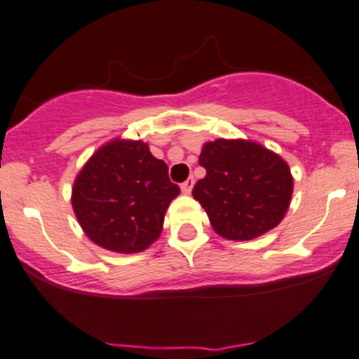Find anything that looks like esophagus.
I'll use <instances>...</instances> for the list:
<instances>
[{
	"instance_id": "34e87169",
	"label": "esophagus",
	"mask_w": 359,
	"mask_h": 359,
	"mask_svg": "<svg viewBox=\"0 0 359 359\" xmlns=\"http://www.w3.org/2000/svg\"><path fill=\"white\" fill-rule=\"evenodd\" d=\"M193 184H195V179H193V177H189V179H187L186 182H184L182 186H180V189H182L184 195H189L191 189H193Z\"/></svg>"
}]
</instances>
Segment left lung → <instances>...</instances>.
Here are the masks:
<instances>
[{
    "label": "left lung",
    "mask_w": 359,
    "mask_h": 359,
    "mask_svg": "<svg viewBox=\"0 0 359 359\" xmlns=\"http://www.w3.org/2000/svg\"><path fill=\"white\" fill-rule=\"evenodd\" d=\"M198 163L207 175L193 187L214 232L229 241H251L285 217L294 191L287 161L251 140L203 143Z\"/></svg>",
    "instance_id": "1"
}]
</instances>
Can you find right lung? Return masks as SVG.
<instances>
[{"mask_svg": "<svg viewBox=\"0 0 359 359\" xmlns=\"http://www.w3.org/2000/svg\"><path fill=\"white\" fill-rule=\"evenodd\" d=\"M179 193L166 163L147 143L115 138L79 170L70 202L92 243L115 253H140L159 239L164 214Z\"/></svg>", "mask_w": 359, "mask_h": 359, "instance_id": "obj_1", "label": "right lung"}]
</instances>
